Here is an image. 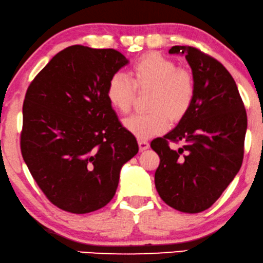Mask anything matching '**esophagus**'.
<instances>
[{"label": "esophagus", "mask_w": 263, "mask_h": 263, "mask_svg": "<svg viewBox=\"0 0 263 263\" xmlns=\"http://www.w3.org/2000/svg\"><path fill=\"white\" fill-rule=\"evenodd\" d=\"M138 145H139V150L140 151H144V150L149 149L150 144L145 139H138Z\"/></svg>", "instance_id": "34e87169"}]
</instances>
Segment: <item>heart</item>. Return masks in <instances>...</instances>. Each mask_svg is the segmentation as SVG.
<instances>
[{"label": "heart", "mask_w": 263, "mask_h": 263, "mask_svg": "<svg viewBox=\"0 0 263 263\" xmlns=\"http://www.w3.org/2000/svg\"><path fill=\"white\" fill-rule=\"evenodd\" d=\"M127 76L117 72L109 77L106 96L119 113L131 110L136 90H150L146 106L150 110L125 119V127L139 139L161 135L170 123L179 121L190 112L195 99V79L187 69L160 53H146L131 65Z\"/></svg>", "instance_id": "obj_1"}]
</instances>
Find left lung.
<instances>
[{
    "mask_svg": "<svg viewBox=\"0 0 263 263\" xmlns=\"http://www.w3.org/2000/svg\"><path fill=\"white\" fill-rule=\"evenodd\" d=\"M169 53L184 54L197 91L179 125L150 144L160 156L155 186L170 207L199 213L218 200L241 168L247 112L235 80L216 58L193 46H173ZM180 141L179 151L168 146Z\"/></svg>",
    "mask_w": 263,
    "mask_h": 263,
    "instance_id": "obj_1",
    "label": "left lung"
}]
</instances>
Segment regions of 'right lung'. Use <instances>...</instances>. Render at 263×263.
<instances>
[{
  "mask_svg": "<svg viewBox=\"0 0 263 263\" xmlns=\"http://www.w3.org/2000/svg\"><path fill=\"white\" fill-rule=\"evenodd\" d=\"M127 63L117 50L72 45L51 59L27 88L21 154L58 209L84 214L106 206L123 164L138 153L136 137L106 96L109 77Z\"/></svg>",
  "mask_w": 263,
  "mask_h": 263,
  "instance_id": "1",
  "label": "right lung"
}]
</instances>
